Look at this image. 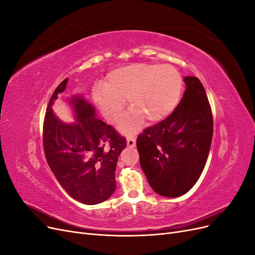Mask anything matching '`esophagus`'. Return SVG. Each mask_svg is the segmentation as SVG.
Here are the masks:
<instances>
[{
    "mask_svg": "<svg viewBox=\"0 0 255 255\" xmlns=\"http://www.w3.org/2000/svg\"><path fill=\"white\" fill-rule=\"evenodd\" d=\"M127 144L128 146H129V148H134L136 145V139L134 137H128L127 139Z\"/></svg>",
    "mask_w": 255,
    "mask_h": 255,
    "instance_id": "1",
    "label": "esophagus"
}]
</instances>
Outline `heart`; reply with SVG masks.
Segmentation results:
<instances>
[{"label": "heart", "mask_w": 255, "mask_h": 255, "mask_svg": "<svg viewBox=\"0 0 255 255\" xmlns=\"http://www.w3.org/2000/svg\"><path fill=\"white\" fill-rule=\"evenodd\" d=\"M182 88V75L173 66L133 64L110 72L104 86L95 88L94 99L112 123L120 118L128 100L132 110L118 128L129 135L140 128L143 118L151 123L167 118L179 104Z\"/></svg>", "instance_id": "obj_1"}]
</instances>
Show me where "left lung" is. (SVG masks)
I'll return each instance as SVG.
<instances>
[{"label":"left lung","mask_w":255,"mask_h":255,"mask_svg":"<svg viewBox=\"0 0 255 255\" xmlns=\"http://www.w3.org/2000/svg\"><path fill=\"white\" fill-rule=\"evenodd\" d=\"M183 98L172 114L138 135L140 166L156 194L176 198L201 175L213 138V116L205 89L185 76Z\"/></svg>","instance_id":"1"}]
</instances>
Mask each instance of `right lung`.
Wrapping results in <instances>:
<instances>
[{
  "instance_id": "right-lung-1",
  "label": "right lung",
  "mask_w": 255,
  "mask_h": 255,
  "mask_svg": "<svg viewBox=\"0 0 255 255\" xmlns=\"http://www.w3.org/2000/svg\"><path fill=\"white\" fill-rule=\"evenodd\" d=\"M68 79L53 92L43 123L45 158L69 196L87 205L102 203L116 189V167L126 138L97 117L96 107L82 95L66 99L74 122L57 118L52 106L64 92Z\"/></svg>"
}]
</instances>
